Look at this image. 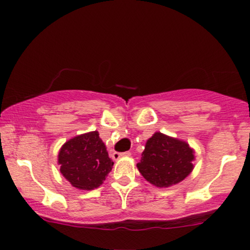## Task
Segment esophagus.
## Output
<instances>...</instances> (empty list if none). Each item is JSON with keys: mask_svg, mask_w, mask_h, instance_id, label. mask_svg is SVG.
Here are the masks:
<instances>
[{"mask_svg": "<svg viewBox=\"0 0 250 250\" xmlns=\"http://www.w3.org/2000/svg\"><path fill=\"white\" fill-rule=\"evenodd\" d=\"M127 156H130V153H129V151H125V153H114L113 154V159L114 160H119V159H121V157H127Z\"/></svg>", "mask_w": 250, "mask_h": 250, "instance_id": "esophagus-1", "label": "esophagus"}]
</instances>
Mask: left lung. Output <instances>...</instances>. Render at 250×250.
<instances>
[{
  "label": "left lung",
  "instance_id": "obj_1",
  "mask_svg": "<svg viewBox=\"0 0 250 250\" xmlns=\"http://www.w3.org/2000/svg\"><path fill=\"white\" fill-rule=\"evenodd\" d=\"M194 160L195 150L188 142L156 131L146 142L141 161L136 167L155 187L168 188L193 171Z\"/></svg>",
  "mask_w": 250,
  "mask_h": 250
}]
</instances>
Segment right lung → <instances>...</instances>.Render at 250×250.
<instances>
[{
    "instance_id": "obj_1",
    "label": "right lung",
    "mask_w": 250,
    "mask_h": 250,
    "mask_svg": "<svg viewBox=\"0 0 250 250\" xmlns=\"http://www.w3.org/2000/svg\"><path fill=\"white\" fill-rule=\"evenodd\" d=\"M57 162L63 177L81 190L99 188L114 166L97 130L68 140L60 149Z\"/></svg>"
}]
</instances>
